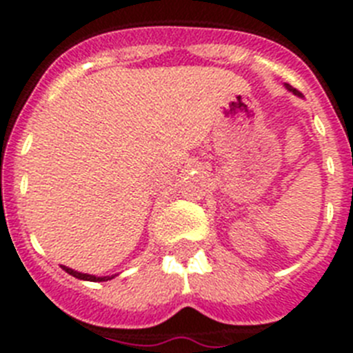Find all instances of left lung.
Wrapping results in <instances>:
<instances>
[{
  "mask_svg": "<svg viewBox=\"0 0 353 353\" xmlns=\"http://www.w3.org/2000/svg\"><path fill=\"white\" fill-rule=\"evenodd\" d=\"M286 88H288V90H290V92H293V93H295V95H299V97H301V95H302V93H301V92H299V90H297V88H293V86H290V84H286Z\"/></svg>",
  "mask_w": 353,
  "mask_h": 353,
  "instance_id": "obj_1",
  "label": "left lung"
}]
</instances>
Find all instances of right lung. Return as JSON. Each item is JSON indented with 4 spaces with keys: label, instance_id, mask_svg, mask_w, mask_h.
<instances>
[{
    "label": "right lung",
    "instance_id": "obj_1",
    "mask_svg": "<svg viewBox=\"0 0 353 353\" xmlns=\"http://www.w3.org/2000/svg\"><path fill=\"white\" fill-rule=\"evenodd\" d=\"M65 272H68L70 276L77 277V279H84V281H108V279H113V276L111 277H95V276H90V274H81V272H76V270L68 269V267H63Z\"/></svg>",
    "mask_w": 353,
    "mask_h": 353
}]
</instances>
